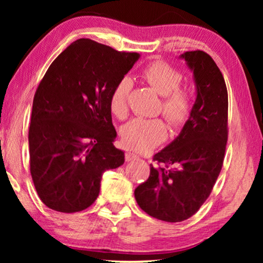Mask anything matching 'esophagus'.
<instances>
[{"instance_id":"esophagus-1","label":"esophagus","mask_w":263,"mask_h":263,"mask_svg":"<svg viewBox=\"0 0 263 263\" xmlns=\"http://www.w3.org/2000/svg\"><path fill=\"white\" fill-rule=\"evenodd\" d=\"M138 154H135V153H133V152H127L125 153V160L127 161H132V160H135V159H138Z\"/></svg>"}]
</instances>
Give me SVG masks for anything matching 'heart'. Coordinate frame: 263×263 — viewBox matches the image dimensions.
I'll return each mask as SVG.
<instances>
[{"label":"heart","instance_id":"heart-1","mask_svg":"<svg viewBox=\"0 0 263 263\" xmlns=\"http://www.w3.org/2000/svg\"><path fill=\"white\" fill-rule=\"evenodd\" d=\"M142 78L147 84L163 96L164 116L172 124H181L189 117L192 110V97L189 92L179 86L182 74L165 62H153L142 71ZM132 88V80L122 78L115 85L110 95V111L118 118H123L128 111V96ZM167 128L161 120L135 118L121 129L122 142L129 149L146 152L154 148L166 139Z\"/></svg>","mask_w":263,"mask_h":263}]
</instances>
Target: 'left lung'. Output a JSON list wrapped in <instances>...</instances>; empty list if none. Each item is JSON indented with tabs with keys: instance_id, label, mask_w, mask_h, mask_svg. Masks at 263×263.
Here are the masks:
<instances>
[{
	"instance_id": "1",
	"label": "left lung",
	"mask_w": 263,
	"mask_h": 263,
	"mask_svg": "<svg viewBox=\"0 0 263 263\" xmlns=\"http://www.w3.org/2000/svg\"><path fill=\"white\" fill-rule=\"evenodd\" d=\"M193 71L196 98L189 118L174 141L153 157L148 179L135 189V200L151 217L167 222L199 211L220 174L228 142V89L208 53L179 56Z\"/></svg>"
}]
</instances>
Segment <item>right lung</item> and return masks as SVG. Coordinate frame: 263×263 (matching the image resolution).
Here are the masks:
<instances>
[{
  "label": "right lung",
  "mask_w": 263,
  "mask_h": 263,
  "mask_svg": "<svg viewBox=\"0 0 263 263\" xmlns=\"http://www.w3.org/2000/svg\"><path fill=\"white\" fill-rule=\"evenodd\" d=\"M139 59L81 38L50 64L28 130L32 179L45 206L62 213L86 210L99 195L104 172L123 165L124 152L112 143L109 99Z\"/></svg>",
  "instance_id": "add662e5"
}]
</instances>
